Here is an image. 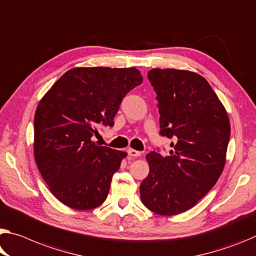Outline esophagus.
I'll return each instance as SVG.
<instances>
[{"instance_id": "1", "label": "esophagus", "mask_w": 256, "mask_h": 256, "mask_svg": "<svg viewBox=\"0 0 256 256\" xmlns=\"http://www.w3.org/2000/svg\"><path fill=\"white\" fill-rule=\"evenodd\" d=\"M128 156H131L133 158H136L141 155L140 152H138V150H134V149H128Z\"/></svg>"}]
</instances>
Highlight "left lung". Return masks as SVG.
<instances>
[{"instance_id": "left-lung-1", "label": "left lung", "mask_w": 256, "mask_h": 256, "mask_svg": "<svg viewBox=\"0 0 256 256\" xmlns=\"http://www.w3.org/2000/svg\"><path fill=\"white\" fill-rule=\"evenodd\" d=\"M157 93L160 134L174 139L170 155L147 158L149 174L140 184L142 204L171 216L197 204L220 178L230 139L224 106L208 80L184 70L148 72Z\"/></svg>"}]
</instances>
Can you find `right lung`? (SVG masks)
I'll list each match as a JSON object with an SVG mask.
<instances>
[{
	"mask_svg": "<svg viewBox=\"0 0 256 256\" xmlns=\"http://www.w3.org/2000/svg\"><path fill=\"white\" fill-rule=\"evenodd\" d=\"M134 67H76L52 85L34 117V158L52 194L86 210L106 200L114 173L128 154L92 136L114 117L126 93L142 83Z\"/></svg>",
	"mask_w": 256,
	"mask_h": 256,
	"instance_id": "obj_1",
	"label": "right lung"
}]
</instances>
